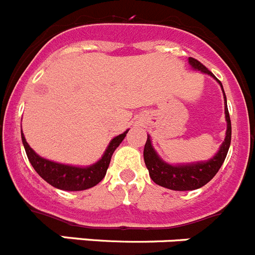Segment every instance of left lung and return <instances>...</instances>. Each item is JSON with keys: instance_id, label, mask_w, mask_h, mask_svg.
<instances>
[{"instance_id": "8db88e82", "label": "left lung", "mask_w": 255, "mask_h": 255, "mask_svg": "<svg viewBox=\"0 0 255 255\" xmlns=\"http://www.w3.org/2000/svg\"><path fill=\"white\" fill-rule=\"evenodd\" d=\"M188 62L194 71H199L201 73H206L208 76L213 77L221 86L225 100V119H226L228 127H226V136H225L224 142L213 157H211L210 160H206V161L187 162V164L173 165L164 161L159 156V153L155 151L152 142H151V137L147 134V141L144 143L143 148V159L148 174H150V178L157 185H161V187L171 190H194L207 184L211 179L216 175L221 165L224 164L231 142V122L228 111L226 95H225L222 84L207 67L202 65L201 62L192 58V57L188 58Z\"/></svg>"}]
</instances>
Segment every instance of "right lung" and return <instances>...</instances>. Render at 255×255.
Segmentation results:
<instances>
[{"label": "right lung", "instance_id": "add662e5", "mask_svg": "<svg viewBox=\"0 0 255 255\" xmlns=\"http://www.w3.org/2000/svg\"><path fill=\"white\" fill-rule=\"evenodd\" d=\"M128 130L129 129H127L119 136L114 137L108 144L102 159L98 160L95 164L89 165V166H75V165L61 164V162L50 161V160L39 156L26 142L22 129L21 139L25 152H26L27 159L30 161L31 166L34 167V170L39 175L44 179L45 182L49 183L52 187L57 188V189L77 192V190H85L95 187L98 183L102 182L103 178L107 174L109 164H111L112 155L116 151V148L121 144V142L125 139Z\"/></svg>", "mask_w": 255, "mask_h": 255}]
</instances>
